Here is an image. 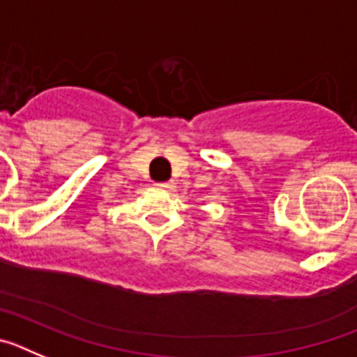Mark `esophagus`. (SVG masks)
<instances>
[{"mask_svg": "<svg viewBox=\"0 0 357 357\" xmlns=\"http://www.w3.org/2000/svg\"><path fill=\"white\" fill-rule=\"evenodd\" d=\"M157 189H162V191H172V189H175V184L173 182H159V184H155Z\"/></svg>", "mask_w": 357, "mask_h": 357, "instance_id": "obj_1", "label": "esophagus"}]
</instances>
